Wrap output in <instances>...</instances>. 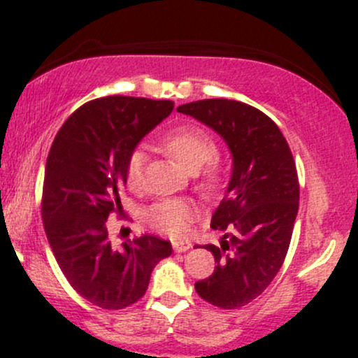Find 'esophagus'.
I'll return each mask as SVG.
<instances>
[{
  "label": "esophagus",
  "instance_id": "34e87169",
  "mask_svg": "<svg viewBox=\"0 0 358 358\" xmlns=\"http://www.w3.org/2000/svg\"><path fill=\"white\" fill-rule=\"evenodd\" d=\"M173 249L175 252H187L188 249H192V244L187 241H173Z\"/></svg>",
  "mask_w": 358,
  "mask_h": 358
}]
</instances>
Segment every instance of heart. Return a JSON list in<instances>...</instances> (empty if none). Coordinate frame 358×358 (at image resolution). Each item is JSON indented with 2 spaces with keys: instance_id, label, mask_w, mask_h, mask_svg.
Wrapping results in <instances>:
<instances>
[{
  "instance_id": "heart-1",
  "label": "heart",
  "mask_w": 358,
  "mask_h": 358,
  "mask_svg": "<svg viewBox=\"0 0 358 358\" xmlns=\"http://www.w3.org/2000/svg\"><path fill=\"white\" fill-rule=\"evenodd\" d=\"M159 148L182 165L185 170L195 171L196 187L203 195H213L224 187L227 170L215 155V141L203 127L182 124L170 129L159 139ZM146 156L143 151H133L126 163V185L138 190L143 182V168ZM196 208L190 202L168 199L155 203L146 213V222L156 232L170 237H185L196 220Z\"/></svg>"
}]
</instances>
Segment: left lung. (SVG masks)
<instances>
[{
	"label": "left lung",
	"mask_w": 358,
	"mask_h": 358,
	"mask_svg": "<svg viewBox=\"0 0 358 358\" xmlns=\"http://www.w3.org/2000/svg\"><path fill=\"white\" fill-rule=\"evenodd\" d=\"M176 110L215 129L232 153L231 183L210 224L224 237L205 245L217 266L195 289L210 305L236 310L256 299L285 262L299 205L296 163L276 122L252 106L203 99Z\"/></svg>",
	"instance_id": "1"
}]
</instances>
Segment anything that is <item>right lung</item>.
Wrapping results in <instances>:
<instances>
[{
  "instance_id": "1",
  "label": "right lung",
  "mask_w": 358,
  "mask_h": 358,
  "mask_svg": "<svg viewBox=\"0 0 358 358\" xmlns=\"http://www.w3.org/2000/svg\"><path fill=\"white\" fill-rule=\"evenodd\" d=\"M171 110V101L145 97L89 101L62 124L48 151L45 234L71 286L102 310H122L145 296L151 271L173 250L148 234L117 249L108 232V217L122 213L127 158Z\"/></svg>"
}]
</instances>
